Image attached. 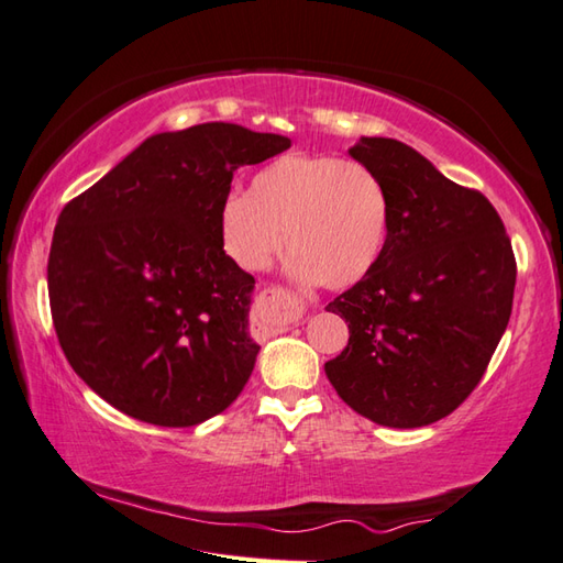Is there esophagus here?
<instances>
[{
  "label": "esophagus",
  "instance_id": "34e87169",
  "mask_svg": "<svg viewBox=\"0 0 563 563\" xmlns=\"http://www.w3.org/2000/svg\"><path fill=\"white\" fill-rule=\"evenodd\" d=\"M258 302L266 314L278 329H288L292 324H300L305 319V307L297 300V295L288 292L285 288H266L258 295Z\"/></svg>",
  "mask_w": 563,
  "mask_h": 563
}]
</instances>
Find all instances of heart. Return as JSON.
Returning a JSON list of instances; mask_svg holds the SVG:
<instances>
[{
    "label": "heart",
    "mask_w": 563,
    "mask_h": 563,
    "mask_svg": "<svg viewBox=\"0 0 563 563\" xmlns=\"http://www.w3.org/2000/svg\"><path fill=\"white\" fill-rule=\"evenodd\" d=\"M218 232L224 254L239 268L263 271L285 242L297 278H319L327 288L343 290L361 283L382 258L389 194L365 164L290 152L261 166L246 196L224 198Z\"/></svg>",
    "instance_id": "obj_1"
}]
</instances>
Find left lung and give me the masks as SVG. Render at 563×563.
<instances>
[{"label": "left lung", "mask_w": 563, "mask_h": 563, "mask_svg": "<svg viewBox=\"0 0 563 563\" xmlns=\"http://www.w3.org/2000/svg\"><path fill=\"white\" fill-rule=\"evenodd\" d=\"M351 157L385 184L389 234L377 266L327 307L351 339L324 369L353 411L421 428L484 377L510 319L516 256L488 198L409 145L361 137Z\"/></svg>", "instance_id": "8db88e82"}]
</instances>
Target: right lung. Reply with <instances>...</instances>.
Wrapping results in <instances>:
<instances>
[{
	"label": "right lung",
	"instance_id": "1",
	"mask_svg": "<svg viewBox=\"0 0 563 563\" xmlns=\"http://www.w3.org/2000/svg\"><path fill=\"white\" fill-rule=\"evenodd\" d=\"M290 147L234 123L159 133L57 218L47 295L71 369L118 411L188 428L222 413L254 369V275L224 254L232 176Z\"/></svg>",
	"mask_w": 563,
	"mask_h": 563
}]
</instances>
